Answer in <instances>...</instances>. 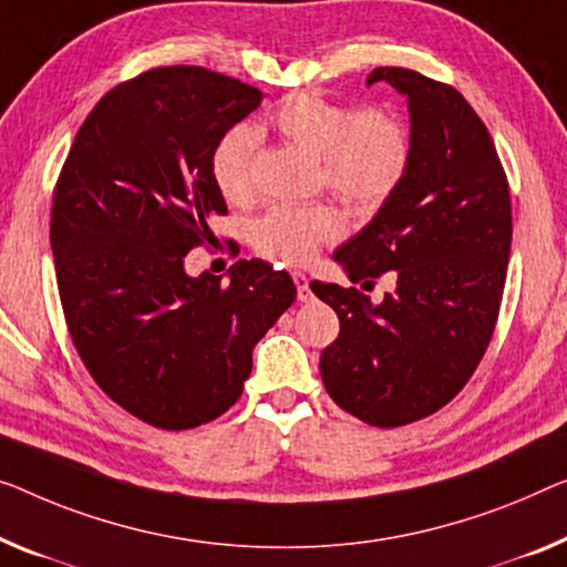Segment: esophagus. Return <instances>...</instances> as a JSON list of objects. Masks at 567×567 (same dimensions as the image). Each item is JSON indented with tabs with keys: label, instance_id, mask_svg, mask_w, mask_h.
<instances>
[{
	"label": "esophagus",
	"instance_id": "esophagus-1",
	"mask_svg": "<svg viewBox=\"0 0 567 567\" xmlns=\"http://www.w3.org/2000/svg\"><path fill=\"white\" fill-rule=\"evenodd\" d=\"M292 280H295V287H298V300L300 302H310L312 300V292H310L308 277L302 275V272H292Z\"/></svg>",
	"mask_w": 567,
	"mask_h": 567
}]
</instances>
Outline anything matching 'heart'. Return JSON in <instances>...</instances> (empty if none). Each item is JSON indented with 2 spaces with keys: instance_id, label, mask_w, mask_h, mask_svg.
Masks as SVG:
<instances>
[{
  "instance_id": "1",
  "label": "heart",
  "mask_w": 567,
  "mask_h": 567,
  "mask_svg": "<svg viewBox=\"0 0 567 567\" xmlns=\"http://www.w3.org/2000/svg\"><path fill=\"white\" fill-rule=\"evenodd\" d=\"M272 126L295 147L320 159V181L359 214L384 206L410 171V130L390 109L359 112L346 101L292 94L275 109ZM257 142L255 126L236 124L218 140L210 157L216 188L234 206H247L257 196ZM341 234L343 218L331 203L275 206L251 226V247L287 265H306Z\"/></svg>"
}]
</instances>
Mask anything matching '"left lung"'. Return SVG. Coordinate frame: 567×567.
Here are the masks:
<instances>
[{
	"mask_svg": "<svg viewBox=\"0 0 567 567\" xmlns=\"http://www.w3.org/2000/svg\"><path fill=\"white\" fill-rule=\"evenodd\" d=\"M408 96L412 159L394 196L336 249L351 282L394 292L374 306L357 287L310 282L336 310L320 353L331 400L374 427L433 415L458 394L488 349L512 249L509 183L486 124L447 83L410 68H374Z\"/></svg>",
	"mask_w": 567,
	"mask_h": 567,
	"instance_id": "8db88e82",
	"label": "left lung"
}]
</instances>
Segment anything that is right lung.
<instances>
[{
	"mask_svg": "<svg viewBox=\"0 0 567 567\" xmlns=\"http://www.w3.org/2000/svg\"><path fill=\"white\" fill-rule=\"evenodd\" d=\"M259 101L200 65L152 68L101 96L58 175L50 247L68 333L101 392L147 425L224 415L298 295L259 259L236 261L229 282L185 275L208 218L226 214L210 157Z\"/></svg>",
	"mask_w": 567,
	"mask_h": 567,
	"instance_id": "add662e5",
	"label": "right lung"
}]
</instances>
